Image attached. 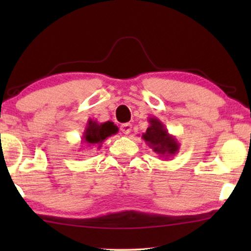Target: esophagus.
<instances>
[{
	"label": "esophagus",
	"mask_w": 251,
	"mask_h": 251,
	"mask_svg": "<svg viewBox=\"0 0 251 251\" xmlns=\"http://www.w3.org/2000/svg\"><path fill=\"white\" fill-rule=\"evenodd\" d=\"M132 130V126L130 123H125V125L121 126V131L125 133V135H129Z\"/></svg>",
	"instance_id": "1"
}]
</instances>
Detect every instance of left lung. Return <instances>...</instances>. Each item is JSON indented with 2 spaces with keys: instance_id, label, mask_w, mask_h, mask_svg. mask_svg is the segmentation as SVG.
Returning <instances> with one entry per match:
<instances>
[{
  "instance_id": "obj_1",
  "label": "left lung",
  "mask_w": 251,
  "mask_h": 251,
  "mask_svg": "<svg viewBox=\"0 0 251 251\" xmlns=\"http://www.w3.org/2000/svg\"><path fill=\"white\" fill-rule=\"evenodd\" d=\"M150 126L146 129V132L142 135V138L159 156H163L169 160L178 153L180 149V144L177 138L170 135L166 129V126L156 118L149 119Z\"/></svg>"
}]
</instances>
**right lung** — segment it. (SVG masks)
Segmentation results:
<instances>
[{
    "instance_id": "add662e5",
    "label": "right lung",
    "mask_w": 251,
    "mask_h": 251,
    "mask_svg": "<svg viewBox=\"0 0 251 251\" xmlns=\"http://www.w3.org/2000/svg\"><path fill=\"white\" fill-rule=\"evenodd\" d=\"M119 128L111 121L99 123L98 121L89 119L87 126H85L83 135H82L81 144L85 146H97L100 149L102 143L105 142L108 137L118 133Z\"/></svg>"
}]
</instances>
